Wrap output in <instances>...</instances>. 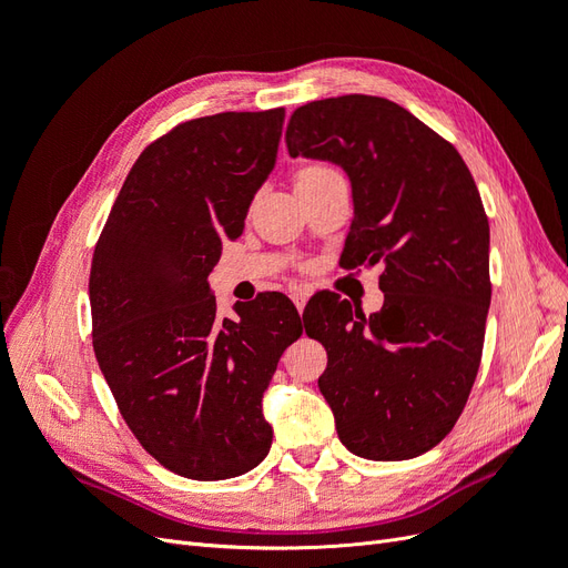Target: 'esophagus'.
<instances>
[{
  "label": "esophagus",
  "mask_w": 568,
  "mask_h": 568,
  "mask_svg": "<svg viewBox=\"0 0 568 568\" xmlns=\"http://www.w3.org/2000/svg\"><path fill=\"white\" fill-rule=\"evenodd\" d=\"M291 301H294V305L298 307V313H303L305 303H307V294H305V291L296 288V291H291Z\"/></svg>",
  "instance_id": "34e87169"
}]
</instances>
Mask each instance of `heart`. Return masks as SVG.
<instances>
[{"mask_svg":"<svg viewBox=\"0 0 568 568\" xmlns=\"http://www.w3.org/2000/svg\"><path fill=\"white\" fill-rule=\"evenodd\" d=\"M332 173H336V170H332L329 165H322V163H311V165H305V168H301V170H298V175H296V184H303V182H313V180H320V178H324V175H332Z\"/></svg>","mask_w":568,"mask_h":568,"instance_id":"obj_1","label":"heart"}]
</instances>
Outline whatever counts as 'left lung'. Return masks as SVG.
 I'll return each instance as SVG.
<instances>
[{
	"mask_svg": "<svg viewBox=\"0 0 568 568\" xmlns=\"http://www.w3.org/2000/svg\"><path fill=\"white\" fill-rule=\"evenodd\" d=\"M286 149L346 170L353 222L341 261L384 265L379 313L348 301L305 307V332L329 357L317 384L338 438L365 459L417 457L453 432L484 353L490 227L476 182L450 142L382 97L296 109Z\"/></svg>",
	"mask_w": 568,
	"mask_h": 568,
	"instance_id": "8db88e82",
	"label": "left lung"
}]
</instances>
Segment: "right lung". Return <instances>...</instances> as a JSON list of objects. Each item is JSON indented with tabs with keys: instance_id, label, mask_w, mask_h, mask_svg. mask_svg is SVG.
<instances>
[{
	"instance_id": "add662e5",
	"label": "right lung",
	"mask_w": 568,
	"mask_h": 568,
	"mask_svg": "<svg viewBox=\"0 0 568 568\" xmlns=\"http://www.w3.org/2000/svg\"><path fill=\"white\" fill-rule=\"evenodd\" d=\"M284 109L186 120L125 178L90 272L92 343L120 415L165 469L222 480L265 459L263 393L301 334L282 294L217 317L209 274L277 161Z\"/></svg>"
}]
</instances>
